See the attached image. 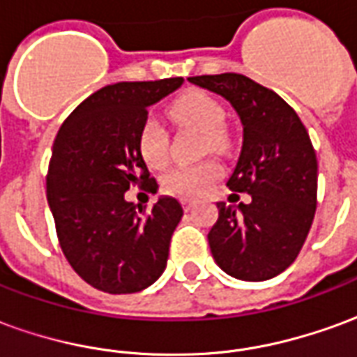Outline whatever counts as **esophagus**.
Returning a JSON list of instances; mask_svg holds the SVG:
<instances>
[{"instance_id": "obj_1", "label": "esophagus", "mask_w": 357, "mask_h": 357, "mask_svg": "<svg viewBox=\"0 0 357 357\" xmlns=\"http://www.w3.org/2000/svg\"><path fill=\"white\" fill-rule=\"evenodd\" d=\"M181 206H183V210H185V212H189V210H191V206H193V201H191V199H181Z\"/></svg>"}]
</instances>
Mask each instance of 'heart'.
<instances>
[{"instance_id":"obj_1","label":"heart","mask_w":357,"mask_h":357,"mask_svg":"<svg viewBox=\"0 0 357 357\" xmlns=\"http://www.w3.org/2000/svg\"><path fill=\"white\" fill-rule=\"evenodd\" d=\"M172 114L181 124L191 126L201 132L206 139V149L224 151V107L204 91H189L181 95L172 105ZM137 149L143 160L160 168L168 158V132L166 126L156 116H147L137 133ZM222 168L216 162H202L193 166H178L172 168L162 178V187L166 193L176 195L181 199H197L214 185L220 178Z\"/></svg>"}]
</instances>
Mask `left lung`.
I'll use <instances>...</instances> for the list:
<instances>
[{
    "label": "left lung",
    "mask_w": 357,
    "mask_h": 357,
    "mask_svg": "<svg viewBox=\"0 0 357 357\" xmlns=\"http://www.w3.org/2000/svg\"><path fill=\"white\" fill-rule=\"evenodd\" d=\"M191 84L231 102L243 124L239 160L227 179L245 204L218 202L210 252L227 275L266 281L289 268L317 206V158L298 114L271 89L243 74L193 76Z\"/></svg>",
    "instance_id": "obj_1"
}]
</instances>
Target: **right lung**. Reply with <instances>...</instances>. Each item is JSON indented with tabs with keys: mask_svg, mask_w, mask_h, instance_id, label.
<instances>
[{
	"mask_svg": "<svg viewBox=\"0 0 357 357\" xmlns=\"http://www.w3.org/2000/svg\"><path fill=\"white\" fill-rule=\"evenodd\" d=\"M181 84L164 78L107 86L80 102L55 137L47 202L59 245L74 271L102 292H139L166 269L181 204L160 197L145 210L124 193L132 185L156 193L137 133L149 107Z\"/></svg>",
	"mask_w": 357,
	"mask_h": 357,
	"instance_id": "add662e5",
	"label": "right lung"
}]
</instances>
